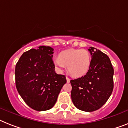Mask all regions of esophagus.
I'll return each mask as SVG.
<instances>
[{"instance_id": "obj_1", "label": "esophagus", "mask_w": 128, "mask_h": 128, "mask_svg": "<svg viewBox=\"0 0 128 128\" xmlns=\"http://www.w3.org/2000/svg\"><path fill=\"white\" fill-rule=\"evenodd\" d=\"M66 82H70V78H68V77H66Z\"/></svg>"}]
</instances>
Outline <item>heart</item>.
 Masks as SVG:
<instances>
[{"instance_id":"1","label":"heart","mask_w":128,"mask_h":128,"mask_svg":"<svg viewBox=\"0 0 128 128\" xmlns=\"http://www.w3.org/2000/svg\"><path fill=\"white\" fill-rule=\"evenodd\" d=\"M54 64L60 72L67 65L68 72L74 77L85 75L89 70L92 57L86 50L69 49L60 53V56L54 58Z\"/></svg>"}]
</instances>
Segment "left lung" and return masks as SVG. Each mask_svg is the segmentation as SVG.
Instances as JSON below:
<instances>
[{
	"instance_id": "8db88e82",
	"label": "left lung",
	"mask_w": 128,
	"mask_h": 128,
	"mask_svg": "<svg viewBox=\"0 0 128 128\" xmlns=\"http://www.w3.org/2000/svg\"><path fill=\"white\" fill-rule=\"evenodd\" d=\"M88 51L92 63L86 75L70 80L71 99L79 110L92 112L108 100L113 90L114 69L107 55L94 47Z\"/></svg>"
}]
</instances>
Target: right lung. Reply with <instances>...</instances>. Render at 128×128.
Returning a JSON list of instances; mask_svg holds the SVG:
<instances>
[{
	"instance_id": "right-lung-1",
	"label": "right lung",
	"mask_w": 128,
	"mask_h": 128,
	"mask_svg": "<svg viewBox=\"0 0 128 128\" xmlns=\"http://www.w3.org/2000/svg\"><path fill=\"white\" fill-rule=\"evenodd\" d=\"M54 49L41 46L24 52L16 65V86L20 96L32 109L52 108L66 82V77L55 72Z\"/></svg>"
}]
</instances>
